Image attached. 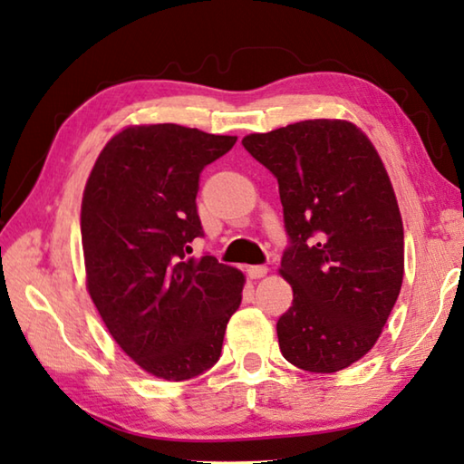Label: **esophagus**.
I'll return each instance as SVG.
<instances>
[{
	"label": "esophagus",
	"mask_w": 464,
	"mask_h": 464,
	"mask_svg": "<svg viewBox=\"0 0 464 464\" xmlns=\"http://www.w3.org/2000/svg\"><path fill=\"white\" fill-rule=\"evenodd\" d=\"M267 274V267L266 266H249L247 267V276L251 280H259V277H264Z\"/></svg>",
	"instance_id": "34e87169"
}]
</instances>
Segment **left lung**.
<instances>
[{
    "mask_svg": "<svg viewBox=\"0 0 464 464\" xmlns=\"http://www.w3.org/2000/svg\"><path fill=\"white\" fill-rule=\"evenodd\" d=\"M241 144L277 179L290 235L282 355L310 373L341 372L373 349L401 290L403 225L390 176L372 140L344 120L298 121Z\"/></svg>",
    "mask_w": 464,
    "mask_h": 464,
    "instance_id": "8db88e82",
    "label": "left lung"
}]
</instances>
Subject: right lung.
Instances as JSON below:
<instances>
[{
    "mask_svg": "<svg viewBox=\"0 0 464 464\" xmlns=\"http://www.w3.org/2000/svg\"><path fill=\"white\" fill-rule=\"evenodd\" d=\"M235 141L176 123L128 125L101 150L82 192L89 296L125 355L166 382L217 363L241 304L243 272L187 256L203 235L198 176Z\"/></svg>",
    "mask_w": 464,
    "mask_h": 464,
    "instance_id": "add662e5",
    "label": "right lung"
}]
</instances>
